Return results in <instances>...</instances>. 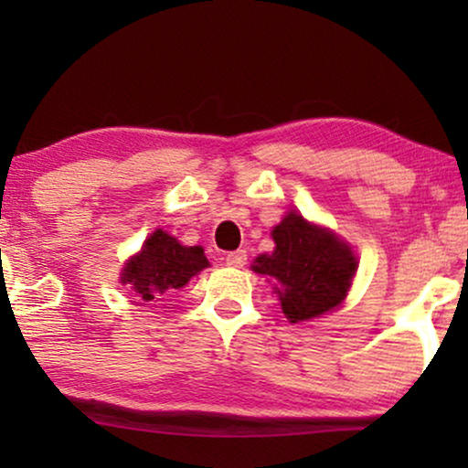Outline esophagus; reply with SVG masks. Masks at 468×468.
Returning a JSON list of instances; mask_svg holds the SVG:
<instances>
[{"instance_id":"34e87169","label":"esophagus","mask_w":468,"mask_h":468,"mask_svg":"<svg viewBox=\"0 0 468 468\" xmlns=\"http://www.w3.org/2000/svg\"><path fill=\"white\" fill-rule=\"evenodd\" d=\"M226 264L229 268H242L247 264V251H242V249H239V251H232L226 255Z\"/></svg>"}]
</instances>
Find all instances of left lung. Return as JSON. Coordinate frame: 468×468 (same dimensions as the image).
<instances>
[{
  "instance_id": "1",
  "label": "left lung",
  "mask_w": 468,
  "mask_h": 468,
  "mask_svg": "<svg viewBox=\"0 0 468 468\" xmlns=\"http://www.w3.org/2000/svg\"><path fill=\"white\" fill-rule=\"evenodd\" d=\"M272 239L277 247L271 255H260L253 271L277 281L281 309L292 324L343 303L356 274V258L345 242L296 213L272 229Z\"/></svg>"
}]
</instances>
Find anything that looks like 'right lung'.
Listing matches in <instances>:
<instances>
[{"instance_id":"1","label":"right lung","mask_w":468,"mask_h":468,"mask_svg":"<svg viewBox=\"0 0 468 468\" xmlns=\"http://www.w3.org/2000/svg\"><path fill=\"white\" fill-rule=\"evenodd\" d=\"M208 266L202 247H183L175 236L157 229L143 251L127 261L123 283H130L140 300L151 303L170 290H181L187 281Z\"/></svg>"}]
</instances>
